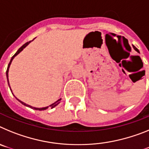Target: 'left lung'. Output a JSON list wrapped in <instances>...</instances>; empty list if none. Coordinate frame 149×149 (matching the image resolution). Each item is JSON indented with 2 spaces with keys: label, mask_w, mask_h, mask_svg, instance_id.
<instances>
[{
  "label": "left lung",
  "mask_w": 149,
  "mask_h": 149,
  "mask_svg": "<svg viewBox=\"0 0 149 149\" xmlns=\"http://www.w3.org/2000/svg\"><path fill=\"white\" fill-rule=\"evenodd\" d=\"M133 48H134V50H135V51H137L138 53H139V50H138V49H137V48H136V47H135V46H134V45H133Z\"/></svg>",
  "instance_id": "left-lung-1"
}]
</instances>
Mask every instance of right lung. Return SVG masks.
<instances>
[{"mask_svg":"<svg viewBox=\"0 0 149 149\" xmlns=\"http://www.w3.org/2000/svg\"><path fill=\"white\" fill-rule=\"evenodd\" d=\"M30 42H31V41H30ZM30 42H27V43H25V44H24V45H22V47H21V48L18 50V51H17L16 53H15V54H14V55H13V56H12L11 60H10V63H9V65H8L7 69H6V78H7V82H8V85H9V86H10V83H9V78H8V72H9V68H10V64H11L12 61H13V59H14V57H15V56H16V55H18V54L20 53L21 51H22V50L24 49V48H25L26 46H27V45H28L29 43ZM10 90H11V89H10ZM16 99L18 100V101H19V102H21V103H22V104L25 105V106H27V107H30V108H31V109H34V110H46V109H48V107H42V108H36V107H32V106H30V105H28V104H26L25 103H24V102H22V101H20V100H18V98H16ZM60 101H61V98H60V99H59V100H57V101H55L54 103H53V104H51V105H50L49 107H51V108H54V107H56V105L59 104H60Z\"/></svg>","mask_w":149,"mask_h":149,"instance_id":"add662e5","label":"right lung"}]
</instances>
